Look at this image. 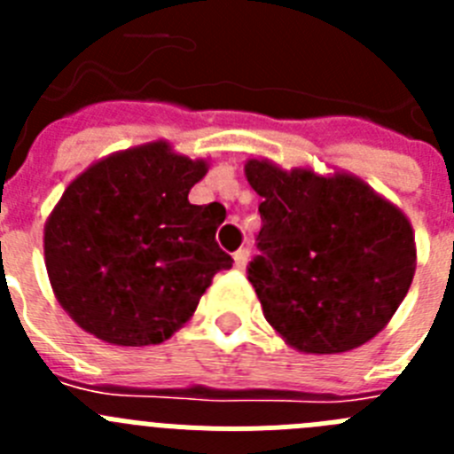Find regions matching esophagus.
<instances>
[{
	"label": "esophagus",
	"instance_id": "esophagus-1",
	"mask_svg": "<svg viewBox=\"0 0 454 454\" xmlns=\"http://www.w3.org/2000/svg\"><path fill=\"white\" fill-rule=\"evenodd\" d=\"M247 256H250L247 247H240V250H236L234 252V266L243 270V268H246V263H247Z\"/></svg>",
	"mask_w": 454,
	"mask_h": 454
}]
</instances>
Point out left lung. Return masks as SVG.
Segmentation results:
<instances>
[{"mask_svg": "<svg viewBox=\"0 0 454 454\" xmlns=\"http://www.w3.org/2000/svg\"><path fill=\"white\" fill-rule=\"evenodd\" d=\"M262 254L247 268L263 316L288 346L339 355L388 325L416 272L411 223L350 172L247 159Z\"/></svg>", "mask_w": 454, "mask_h": 454, "instance_id": "left-lung-1", "label": "left lung"}]
</instances>
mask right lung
I'll list each match as a JSON object with an SVG mask.
<instances>
[{
	"mask_svg": "<svg viewBox=\"0 0 454 454\" xmlns=\"http://www.w3.org/2000/svg\"><path fill=\"white\" fill-rule=\"evenodd\" d=\"M208 170L168 140L114 152L67 184L45 223L51 291L74 323L111 346H156L191 320L231 268L215 243L218 202H188Z\"/></svg>",
	"mask_w": 454,
	"mask_h": 454,
	"instance_id": "right-lung-1",
	"label": "right lung"
}]
</instances>
